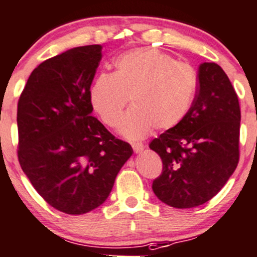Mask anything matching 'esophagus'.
<instances>
[{
    "label": "esophagus",
    "mask_w": 257,
    "mask_h": 257,
    "mask_svg": "<svg viewBox=\"0 0 257 257\" xmlns=\"http://www.w3.org/2000/svg\"><path fill=\"white\" fill-rule=\"evenodd\" d=\"M132 148H134V152L135 153H141L143 150H145V146L142 145V143H131Z\"/></svg>",
    "instance_id": "34e87169"
}]
</instances>
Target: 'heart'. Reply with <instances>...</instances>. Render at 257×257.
Segmentation results:
<instances>
[{
	"mask_svg": "<svg viewBox=\"0 0 257 257\" xmlns=\"http://www.w3.org/2000/svg\"><path fill=\"white\" fill-rule=\"evenodd\" d=\"M114 67V73L95 77L89 100L100 120L115 127L130 96L132 107L118 128L126 139H143L153 128H172L187 114L198 84L190 65L156 49H137L117 57Z\"/></svg>",
	"mask_w": 257,
	"mask_h": 257,
	"instance_id": "heart-1",
	"label": "heart"
}]
</instances>
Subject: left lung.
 Listing matches in <instances>:
<instances>
[{"label":"left lung","mask_w":257,"mask_h":257,"mask_svg":"<svg viewBox=\"0 0 257 257\" xmlns=\"http://www.w3.org/2000/svg\"><path fill=\"white\" fill-rule=\"evenodd\" d=\"M197 79V92L185 117L150 143L163 162L152 189L162 202L175 208L211 200L239 163L238 95L214 62L201 63Z\"/></svg>","instance_id":"left-lung-1"}]
</instances>
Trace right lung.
<instances>
[{
	"label": "right lung",
	"mask_w": 257,
	"mask_h": 257,
	"mask_svg": "<svg viewBox=\"0 0 257 257\" xmlns=\"http://www.w3.org/2000/svg\"><path fill=\"white\" fill-rule=\"evenodd\" d=\"M100 45L73 48L41 62L18 100V161L49 205L84 214L104 203L132 156L92 116L89 89Z\"/></svg>",
	"instance_id": "add662e5"
}]
</instances>
